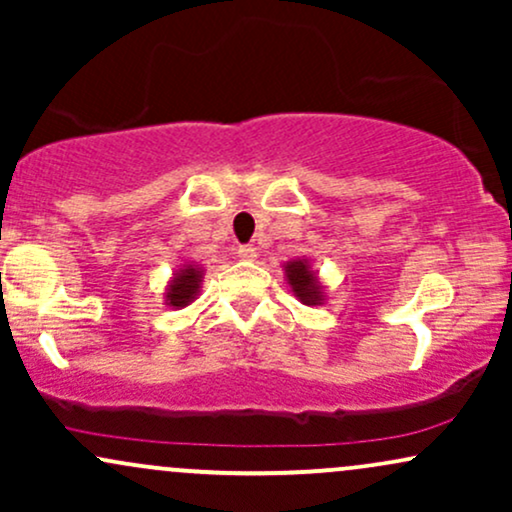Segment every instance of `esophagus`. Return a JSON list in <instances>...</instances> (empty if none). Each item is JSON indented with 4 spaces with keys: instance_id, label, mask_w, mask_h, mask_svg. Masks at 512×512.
I'll use <instances>...</instances> for the list:
<instances>
[{
    "instance_id": "esophagus-1",
    "label": "esophagus",
    "mask_w": 512,
    "mask_h": 512,
    "mask_svg": "<svg viewBox=\"0 0 512 512\" xmlns=\"http://www.w3.org/2000/svg\"><path fill=\"white\" fill-rule=\"evenodd\" d=\"M238 257H240V260H245V262H255L257 260V248H252V245H240Z\"/></svg>"
}]
</instances>
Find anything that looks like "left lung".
<instances>
[{
  "instance_id": "1",
  "label": "left lung",
  "mask_w": 512,
  "mask_h": 512,
  "mask_svg": "<svg viewBox=\"0 0 512 512\" xmlns=\"http://www.w3.org/2000/svg\"><path fill=\"white\" fill-rule=\"evenodd\" d=\"M284 276L286 284L291 286L293 296L298 298L303 305H322L327 301L325 296V284H322L320 274L313 269L310 260H291L284 264Z\"/></svg>"
}]
</instances>
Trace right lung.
Instances as JSON below:
<instances>
[{"instance_id":"right-lung-1","label":"right lung","mask_w":512,"mask_h":512,"mask_svg":"<svg viewBox=\"0 0 512 512\" xmlns=\"http://www.w3.org/2000/svg\"><path fill=\"white\" fill-rule=\"evenodd\" d=\"M202 281H204V269L195 262L180 264V269H175V274L170 276L166 293V305L173 310H182L187 308L190 303H195L199 298V291H202Z\"/></svg>"}]
</instances>
